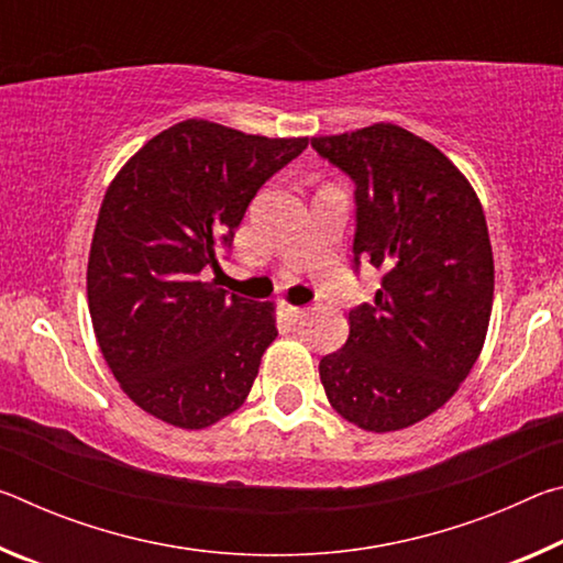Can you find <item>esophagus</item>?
<instances>
[{
  "label": "esophagus",
  "instance_id": "34e87169",
  "mask_svg": "<svg viewBox=\"0 0 563 563\" xmlns=\"http://www.w3.org/2000/svg\"><path fill=\"white\" fill-rule=\"evenodd\" d=\"M278 305H280V312H283V318H285V320L298 322V320L305 316V308H302V305H295V302H290V300H280Z\"/></svg>",
  "mask_w": 563,
  "mask_h": 563
}]
</instances>
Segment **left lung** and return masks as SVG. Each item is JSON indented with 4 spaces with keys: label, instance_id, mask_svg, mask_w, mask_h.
I'll return each instance as SVG.
<instances>
[{
    "label": "left lung",
    "instance_id": "1",
    "mask_svg": "<svg viewBox=\"0 0 563 563\" xmlns=\"http://www.w3.org/2000/svg\"><path fill=\"white\" fill-rule=\"evenodd\" d=\"M312 148L357 186L355 263L385 271L375 305L350 310L345 347L320 360V383L360 430H405L460 389L487 340V218L462 170L397 123L316 136Z\"/></svg>",
    "mask_w": 563,
    "mask_h": 563
}]
</instances>
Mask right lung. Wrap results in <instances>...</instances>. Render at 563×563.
<instances>
[{
  "label": "right lung",
  "mask_w": 563,
  "mask_h": 563,
  "mask_svg": "<svg viewBox=\"0 0 563 563\" xmlns=\"http://www.w3.org/2000/svg\"><path fill=\"white\" fill-rule=\"evenodd\" d=\"M305 146L186 119L109 184L87 268L91 325L123 393L161 422L206 430L251 393L278 338L275 302L228 295L201 273L218 271L247 203Z\"/></svg>",
  "instance_id": "right-lung-1"
}]
</instances>
